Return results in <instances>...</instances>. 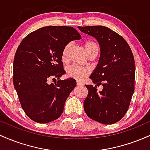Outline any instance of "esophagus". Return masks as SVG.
Masks as SVG:
<instances>
[{"label":"esophagus","mask_w":150,"mask_h":150,"mask_svg":"<svg viewBox=\"0 0 150 150\" xmlns=\"http://www.w3.org/2000/svg\"><path fill=\"white\" fill-rule=\"evenodd\" d=\"M77 86H82V85H83V84H82V82H79V81H77Z\"/></svg>","instance_id":"obj_1"}]
</instances>
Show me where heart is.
Returning <instances> with one entry per match:
<instances>
[{
  "instance_id": "heart-1",
  "label": "heart",
  "mask_w": 150,
  "mask_h": 150,
  "mask_svg": "<svg viewBox=\"0 0 150 150\" xmlns=\"http://www.w3.org/2000/svg\"><path fill=\"white\" fill-rule=\"evenodd\" d=\"M70 47V44H68V45L65 46V47L63 49V53H62V58L63 61H65L67 59L68 56V53ZM85 49L87 55L91 54L94 52H97L99 50L97 44L92 41H87L85 43ZM89 73V69L82 67L78 66V65H73L70 66L67 70V75L68 77H72V78L76 79L77 80H82L85 77L88 75Z\"/></svg>"
}]
</instances>
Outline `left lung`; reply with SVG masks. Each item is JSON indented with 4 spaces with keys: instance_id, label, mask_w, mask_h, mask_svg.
Wrapping results in <instances>:
<instances>
[{
    "instance_id": "8db88e82",
    "label": "left lung",
    "mask_w": 150,
    "mask_h": 150,
    "mask_svg": "<svg viewBox=\"0 0 150 150\" xmlns=\"http://www.w3.org/2000/svg\"><path fill=\"white\" fill-rule=\"evenodd\" d=\"M94 37L100 46V57L89 78L96 85H87L88 95L84 101L86 114L103 124H113L125 116L135 89V66L133 54L121 36L104 26L78 27Z\"/></svg>"
}]
</instances>
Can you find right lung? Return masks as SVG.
Instances as JSON below:
<instances>
[{"instance_id":"obj_1","label":"right lung","mask_w":150,"mask_h":150,"mask_svg":"<svg viewBox=\"0 0 150 150\" xmlns=\"http://www.w3.org/2000/svg\"><path fill=\"white\" fill-rule=\"evenodd\" d=\"M80 39L72 27L48 26L28 34L19 45L13 62V84L22 109L34 121L49 123L63 113L76 81L59 80L65 73L62 53L68 43ZM56 77L57 83H48Z\"/></svg>"}]
</instances>
